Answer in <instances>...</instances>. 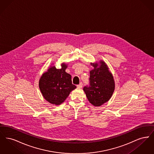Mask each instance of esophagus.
<instances>
[{
  "mask_svg": "<svg viewBox=\"0 0 154 154\" xmlns=\"http://www.w3.org/2000/svg\"><path fill=\"white\" fill-rule=\"evenodd\" d=\"M77 88H82V83H80V84H79V85H77Z\"/></svg>",
  "mask_w": 154,
  "mask_h": 154,
  "instance_id": "34e87169",
  "label": "esophagus"
}]
</instances>
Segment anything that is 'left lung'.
I'll return each instance as SVG.
<instances>
[{
  "label": "left lung",
  "instance_id": "8db88e82",
  "mask_svg": "<svg viewBox=\"0 0 154 154\" xmlns=\"http://www.w3.org/2000/svg\"><path fill=\"white\" fill-rule=\"evenodd\" d=\"M91 63L94 69L90 71L89 85L85 86V92L89 102L95 106H100L110 100L114 91L115 82L112 74L106 63L100 60Z\"/></svg>",
  "mask_w": 154,
  "mask_h": 154
}]
</instances>
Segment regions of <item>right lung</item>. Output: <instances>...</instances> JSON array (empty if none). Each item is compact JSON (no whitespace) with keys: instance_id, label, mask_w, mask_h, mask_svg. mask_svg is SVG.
Returning a JSON list of instances; mask_svg holds the SVG:
<instances>
[{"instance_id":"add662e5","label":"right lung","mask_w":154,"mask_h":154,"mask_svg":"<svg viewBox=\"0 0 154 154\" xmlns=\"http://www.w3.org/2000/svg\"><path fill=\"white\" fill-rule=\"evenodd\" d=\"M67 67L65 63L61 65L59 69L55 66H50L40 79V90L44 99L51 104H60L70 92L76 88L72 84L71 75L65 72Z\"/></svg>"}]
</instances>
